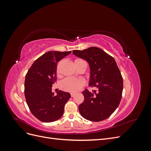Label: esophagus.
<instances>
[{"instance_id":"34e87169","label":"esophagus","mask_w":151,"mask_h":151,"mask_svg":"<svg viewBox=\"0 0 151 151\" xmlns=\"http://www.w3.org/2000/svg\"><path fill=\"white\" fill-rule=\"evenodd\" d=\"M75 93H70V96H71V97H74V96H75Z\"/></svg>"}]
</instances>
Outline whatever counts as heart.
Here are the masks:
<instances>
[{"instance_id":"1","label":"heart","mask_w":151,"mask_h":151,"mask_svg":"<svg viewBox=\"0 0 151 151\" xmlns=\"http://www.w3.org/2000/svg\"><path fill=\"white\" fill-rule=\"evenodd\" d=\"M81 61L83 60L79 58H77L74 60V63ZM84 83L85 82L83 79L68 77L61 81L60 86L62 90L73 93L79 91L84 85Z\"/></svg>"}]
</instances>
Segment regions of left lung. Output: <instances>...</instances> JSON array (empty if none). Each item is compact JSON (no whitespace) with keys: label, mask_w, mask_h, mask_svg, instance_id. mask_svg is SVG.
<instances>
[{"label":"left lung","mask_w":151,"mask_h":151,"mask_svg":"<svg viewBox=\"0 0 151 151\" xmlns=\"http://www.w3.org/2000/svg\"><path fill=\"white\" fill-rule=\"evenodd\" d=\"M72 53L89 63V86L96 88L91 93L86 89L84 100L79 106L82 116L92 122L106 119L119 105L123 91V78L111 56L98 47L73 50Z\"/></svg>","instance_id":"left-lung-1"}]
</instances>
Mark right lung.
<instances>
[{
    "label": "right lung",
    "instance_id": "obj_1",
    "mask_svg": "<svg viewBox=\"0 0 151 151\" xmlns=\"http://www.w3.org/2000/svg\"><path fill=\"white\" fill-rule=\"evenodd\" d=\"M70 52L50 51L36 60L26 75L24 95L32 114L43 122L58 120L64 111L70 93L59 90L54 95L52 85L57 80L58 62Z\"/></svg>",
    "mask_w": 151,
    "mask_h": 151
}]
</instances>
